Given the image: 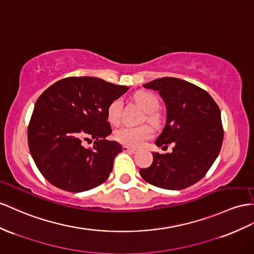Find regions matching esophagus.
I'll return each instance as SVG.
<instances>
[{"label": "esophagus", "mask_w": 254, "mask_h": 254, "mask_svg": "<svg viewBox=\"0 0 254 254\" xmlns=\"http://www.w3.org/2000/svg\"><path fill=\"white\" fill-rule=\"evenodd\" d=\"M122 150L125 151V152H131V153H136V152H137V150H136V149L129 148V147H127V146H123V147H122Z\"/></svg>", "instance_id": "esophagus-1"}]
</instances>
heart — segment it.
Here are the masks:
<instances>
[{"instance_id":"1","label":"heart","mask_w":254,"mask_h":254,"mask_svg":"<svg viewBox=\"0 0 254 254\" xmlns=\"http://www.w3.org/2000/svg\"><path fill=\"white\" fill-rule=\"evenodd\" d=\"M135 99L139 103L147 114L148 119L154 122L158 116L155 114L159 108V100L153 93L139 92L135 95ZM123 103L121 99H117L109 104L107 109L108 122L113 126L119 125L122 114ZM152 136V128L149 126L141 127H123L115 132V138L121 144L129 147H139L142 142Z\"/></svg>"}]
</instances>
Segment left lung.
Segmentation results:
<instances>
[{"instance_id":"1","label":"left lung","mask_w":254,"mask_h":254,"mask_svg":"<svg viewBox=\"0 0 254 254\" xmlns=\"http://www.w3.org/2000/svg\"><path fill=\"white\" fill-rule=\"evenodd\" d=\"M158 91L166 107V121L158 147L173 144V152H152V164L141 168L148 184L167 190H183L205 176L223 141L221 113L212 97L195 84L163 77L142 84Z\"/></svg>"}]
</instances>
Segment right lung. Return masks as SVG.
<instances>
[{"label":"right lung","instance_id":"obj_1","mask_svg":"<svg viewBox=\"0 0 254 254\" xmlns=\"http://www.w3.org/2000/svg\"><path fill=\"white\" fill-rule=\"evenodd\" d=\"M128 87L96 77H67L55 82L38 97L28 127L32 158L51 185L68 192H83L102 185L122 151L107 140L109 104ZM92 138L94 148L82 140Z\"/></svg>","mask_w":254,"mask_h":254}]
</instances>
